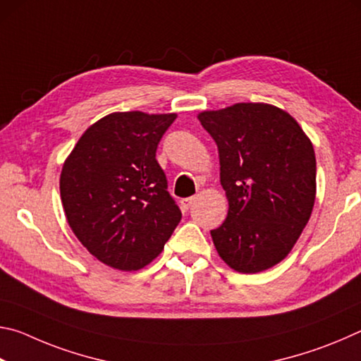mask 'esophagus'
<instances>
[{
  "instance_id": "obj_1",
  "label": "esophagus",
  "mask_w": 361,
  "mask_h": 361,
  "mask_svg": "<svg viewBox=\"0 0 361 361\" xmlns=\"http://www.w3.org/2000/svg\"><path fill=\"white\" fill-rule=\"evenodd\" d=\"M194 200H195V197H186V199H183V200H181V209L185 210V212H188V210L192 207Z\"/></svg>"
}]
</instances>
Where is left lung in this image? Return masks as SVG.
Returning <instances> with one entry per match:
<instances>
[{
    "label": "left lung",
    "instance_id": "1",
    "mask_svg": "<svg viewBox=\"0 0 361 361\" xmlns=\"http://www.w3.org/2000/svg\"><path fill=\"white\" fill-rule=\"evenodd\" d=\"M215 140L219 181L229 210L210 231L231 269L256 274L285 259L314 209L317 162L312 142L282 108L235 105L197 114Z\"/></svg>",
    "mask_w": 361,
    "mask_h": 361
}]
</instances>
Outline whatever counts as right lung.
Instances as JSON below:
<instances>
[{"label": "right lung", "instance_id": "obj_1", "mask_svg": "<svg viewBox=\"0 0 361 361\" xmlns=\"http://www.w3.org/2000/svg\"><path fill=\"white\" fill-rule=\"evenodd\" d=\"M175 113H111L78 140L60 173L66 221L90 255L119 271L157 258L181 219L156 161Z\"/></svg>", "mask_w": 361, "mask_h": 361}]
</instances>
